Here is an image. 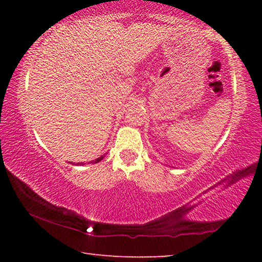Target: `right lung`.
Segmentation results:
<instances>
[{
	"label": "right lung",
	"mask_w": 262,
	"mask_h": 262,
	"mask_svg": "<svg viewBox=\"0 0 262 262\" xmlns=\"http://www.w3.org/2000/svg\"><path fill=\"white\" fill-rule=\"evenodd\" d=\"M105 157V155H103V156H100L99 158H97V159H95V161H91L90 163H92V164H95V163H98V162H100L101 159H103ZM76 165H78V163L76 164ZM79 165H83V163H79Z\"/></svg>",
	"instance_id": "right-lung-1"
}]
</instances>
